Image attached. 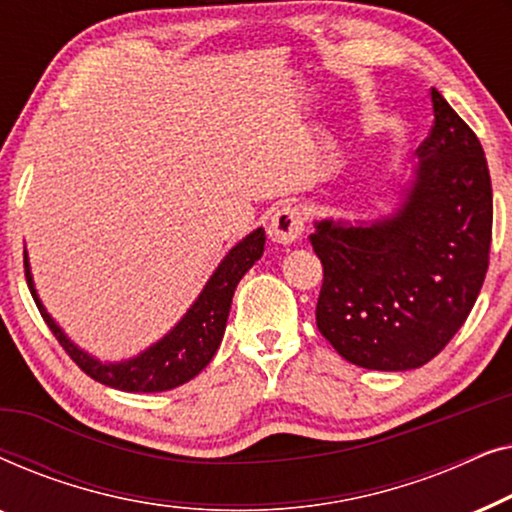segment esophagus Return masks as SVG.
<instances>
[{
    "label": "esophagus",
    "instance_id": "34e87169",
    "mask_svg": "<svg viewBox=\"0 0 512 512\" xmlns=\"http://www.w3.org/2000/svg\"><path fill=\"white\" fill-rule=\"evenodd\" d=\"M305 230V216L298 207L284 205L272 212L268 233L277 244H293L303 235Z\"/></svg>",
    "mask_w": 512,
    "mask_h": 512
}]
</instances>
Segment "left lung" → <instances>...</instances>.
I'll use <instances>...</instances> for the list:
<instances>
[{
	"instance_id": "1",
	"label": "left lung",
	"mask_w": 512,
	"mask_h": 512,
	"mask_svg": "<svg viewBox=\"0 0 512 512\" xmlns=\"http://www.w3.org/2000/svg\"><path fill=\"white\" fill-rule=\"evenodd\" d=\"M433 128L419 144L401 207L368 226L317 221L324 265L317 328L370 370L429 363L464 326L485 282L492 181L480 139L431 88Z\"/></svg>"
}]
</instances>
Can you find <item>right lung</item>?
<instances>
[{
	"label": "right lung",
	"mask_w": 512,
	"mask_h": 512,
	"mask_svg": "<svg viewBox=\"0 0 512 512\" xmlns=\"http://www.w3.org/2000/svg\"><path fill=\"white\" fill-rule=\"evenodd\" d=\"M265 247V233L263 228L254 230V233L244 237L240 244H235L223 258L214 275L209 277L205 289L198 296V300L191 305V310L184 314V319L151 345L146 352H142L135 359L121 361V363H102L93 359V356L83 352L60 331V326L51 319V314L44 310L41 300L34 291L30 263H27L25 251V279L30 286V293L37 303L41 317L51 328V333L58 338L62 349L69 354L76 366H79L88 377L95 382L107 384V387L130 391V394H151V391H167L179 387L188 380H193L202 368L212 361L216 349L221 345L223 331H226V321L230 312V303H233V293L240 284L251 265L263 256Z\"/></svg>",
	"instance_id": "right-lung-1"
}]
</instances>
